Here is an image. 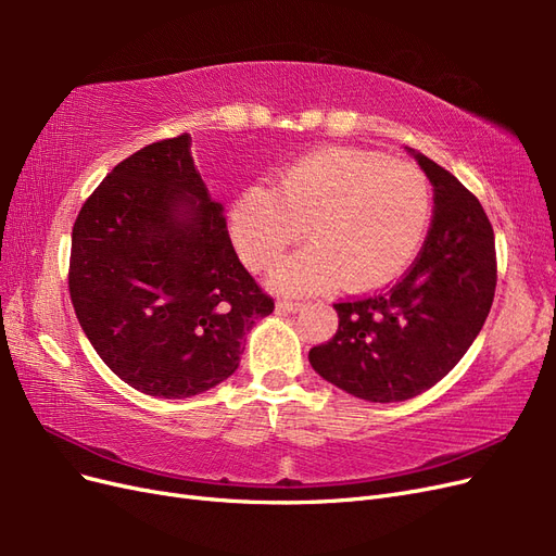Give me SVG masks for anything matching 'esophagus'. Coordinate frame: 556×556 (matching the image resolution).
Here are the masks:
<instances>
[{"mask_svg":"<svg viewBox=\"0 0 556 556\" xmlns=\"http://www.w3.org/2000/svg\"><path fill=\"white\" fill-rule=\"evenodd\" d=\"M276 306L282 313H296V311L304 308V304H301V301H292V299H278Z\"/></svg>","mask_w":556,"mask_h":556,"instance_id":"1","label":"esophagus"}]
</instances>
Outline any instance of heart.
Wrapping results in <instances>:
<instances>
[{
	"mask_svg": "<svg viewBox=\"0 0 556 556\" xmlns=\"http://www.w3.org/2000/svg\"><path fill=\"white\" fill-rule=\"evenodd\" d=\"M433 190L413 162L357 148H319L285 169L276 188L252 185L229 206L241 260L264 271L304 237L313 241L274 271L282 292L306 294L343 282L352 292L396 280L422 248Z\"/></svg>",
	"mask_w": 556,
	"mask_h": 556,
	"instance_id": "b5f03b06",
	"label": "heart"
}]
</instances>
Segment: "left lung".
<instances>
[{"instance_id":"8db88e82","label":"left lung","mask_w":556,"mask_h":556,"mask_svg":"<svg viewBox=\"0 0 556 556\" xmlns=\"http://www.w3.org/2000/svg\"><path fill=\"white\" fill-rule=\"evenodd\" d=\"M410 153L433 185L422 250L390 290L333 304L339 329L308 352L327 382L374 403L443 380L476 341L496 290L494 229L480 201L441 164Z\"/></svg>"}]
</instances>
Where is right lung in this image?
I'll list each match as a JSON object with an SVG mask.
<instances>
[{"mask_svg": "<svg viewBox=\"0 0 556 556\" xmlns=\"http://www.w3.org/2000/svg\"><path fill=\"white\" fill-rule=\"evenodd\" d=\"M190 134L123 160L83 204L70 294L111 371L150 396L188 399L239 368L243 339L274 313L208 197Z\"/></svg>", "mask_w": 556, "mask_h": 556, "instance_id": "obj_1", "label": "right lung"}]
</instances>
